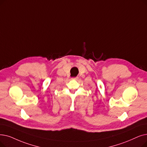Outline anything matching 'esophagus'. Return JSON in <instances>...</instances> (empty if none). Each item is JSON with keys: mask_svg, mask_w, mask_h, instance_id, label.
Returning a JSON list of instances; mask_svg holds the SVG:
<instances>
[{"mask_svg": "<svg viewBox=\"0 0 147 147\" xmlns=\"http://www.w3.org/2000/svg\"><path fill=\"white\" fill-rule=\"evenodd\" d=\"M72 79H73V80H78L79 79V78H78V77H76V78H72Z\"/></svg>", "mask_w": 147, "mask_h": 147, "instance_id": "obj_1", "label": "esophagus"}]
</instances>
